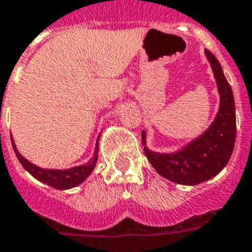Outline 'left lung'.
I'll list each match as a JSON object with an SVG mask.
<instances>
[{
    "label": "left lung",
    "mask_w": 252,
    "mask_h": 252,
    "mask_svg": "<svg viewBox=\"0 0 252 252\" xmlns=\"http://www.w3.org/2000/svg\"><path fill=\"white\" fill-rule=\"evenodd\" d=\"M205 53L220 94V111L214 123L201 137L177 153L161 155L145 148L147 158L157 173L181 185H198L218 174L230 160L235 144L237 120L233 90L214 54L209 50H205ZM143 144L145 145L144 133Z\"/></svg>",
    "instance_id": "left-lung-1"
}]
</instances>
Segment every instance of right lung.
Returning <instances> with one entry per match:
<instances>
[{"label": "right lung", "mask_w": 252, "mask_h": 252, "mask_svg": "<svg viewBox=\"0 0 252 252\" xmlns=\"http://www.w3.org/2000/svg\"><path fill=\"white\" fill-rule=\"evenodd\" d=\"M11 144H13V149H14L15 155L18 157L19 162L22 164L26 170H28L32 177H35L36 180L45 182L47 185L53 186L55 189H70L74 186H78L79 184L86 180V178L91 174V172L95 168L96 160H97V147L95 148V156L92 157L91 160L88 161L86 165L82 166H75V168L67 169V170H53V169H42L38 168L35 165H32V162H29L26 158L21 156L17 151V148L14 145V141L11 139Z\"/></svg>", "instance_id": "1"}]
</instances>
